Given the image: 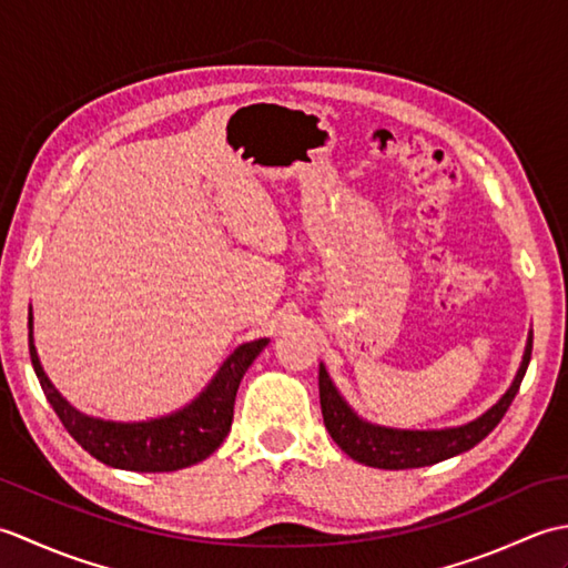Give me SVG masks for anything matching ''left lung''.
<instances>
[{
    "mask_svg": "<svg viewBox=\"0 0 568 568\" xmlns=\"http://www.w3.org/2000/svg\"><path fill=\"white\" fill-rule=\"evenodd\" d=\"M529 358H532V334H529L523 366L517 371L510 390L505 393L486 415L468 422L464 427L442 432H407L368 425V422L352 413V407H348L342 400V395L336 393L327 371L320 366V405L324 427L332 434V439L339 444V449L346 452L358 464L390 470L439 464L444 458L474 449L478 442H484L488 434L498 427V422L508 413L517 390H520Z\"/></svg>",
    "mask_w": 568,
    "mask_h": 568,
    "instance_id": "obj_1",
    "label": "left lung"
}]
</instances>
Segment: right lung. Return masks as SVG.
<instances>
[{"label":"right lung","mask_w":568,"mask_h":568,"mask_svg":"<svg viewBox=\"0 0 568 568\" xmlns=\"http://www.w3.org/2000/svg\"><path fill=\"white\" fill-rule=\"evenodd\" d=\"M265 344H268V339L241 344L224 361V366L212 378L207 390L180 413L124 425V422H104L82 415L60 397L41 368L39 354H36L29 312L31 364L58 419L63 422L70 437L98 462L124 470H139V474H165V470L185 468L220 449V444L232 429L239 383Z\"/></svg>","instance_id":"right-lung-1"}]
</instances>
